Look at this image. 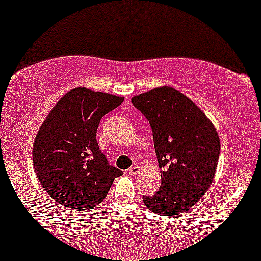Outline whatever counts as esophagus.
I'll use <instances>...</instances> for the list:
<instances>
[{
  "label": "esophagus",
  "instance_id": "1",
  "mask_svg": "<svg viewBox=\"0 0 261 261\" xmlns=\"http://www.w3.org/2000/svg\"><path fill=\"white\" fill-rule=\"evenodd\" d=\"M127 172H128V174H130V176H135L136 173L140 172V166H133V167L128 168Z\"/></svg>",
  "mask_w": 261,
  "mask_h": 261
}]
</instances>
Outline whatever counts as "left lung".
<instances>
[{
    "mask_svg": "<svg viewBox=\"0 0 261 261\" xmlns=\"http://www.w3.org/2000/svg\"><path fill=\"white\" fill-rule=\"evenodd\" d=\"M152 128L161 168V186L144 196L146 207L159 216H176L193 207L213 182L220 142L205 114L171 87L154 88L131 99Z\"/></svg>",
    "mask_w": 261,
    "mask_h": 261,
    "instance_id": "1",
    "label": "left lung"
}]
</instances>
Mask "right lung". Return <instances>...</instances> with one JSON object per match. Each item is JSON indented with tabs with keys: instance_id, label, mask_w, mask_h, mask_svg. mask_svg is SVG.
I'll return each instance as SVG.
<instances>
[{
	"instance_id": "obj_1",
	"label": "right lung",
	"mask_w": 261,
	"mask_h": 261,
	"mask_svg": "<svg viewBox=\"0 0 261 261\" xmlns=\"http://www.w3.org/2000/svg\"><path fill=\"white\" fill-rule=\"evenodd\" d=\"M124 98L84 87L70 90L44 120L33 145V166L47 193L63 207L88 211L101 203L122 171L96 141L100 120Z\"/></svg>"
}]
</instances>
